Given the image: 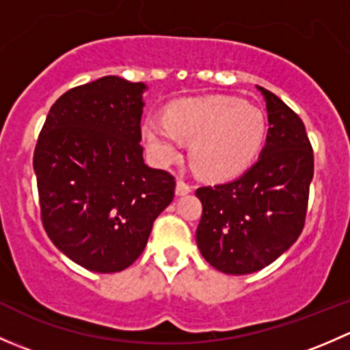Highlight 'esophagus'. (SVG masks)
Returning a JSON list of instances; mask_svg holds the SVG:
<instances>
[{"instance_id":"esophagus-1","label":"esophagus","mask_w":350,"mask_h":350,"mask_svg":"<svg viewBox=\"0 0 350 350\" xmlns=\"http://www.w3.org/2000/svg\"><path fill=\"white\" fill-rule=\"evenodd\" d=\"M193 191V186L188 185V183H185L183 179H178V183H176V196H185L188 195V193Z\"/></svg>"}]
</instances>
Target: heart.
Here are the masks:
<instances>
[{
    "label": "heart",
    "mask_w": 350,
    "mask_h": 350,
    "mask_svg": "<svg viewBox=\"0 0 350 350\" xmlns=\"http://www.w3.org/2000/svg\"><path fill=\"white\" fill-rule=\"evenodd\" d=\"M142 133L159 164L176 161L186 140L198 174L224 181L256 161L266 139V118L259 108L234 96L189 98L172 103L165 116H147Z\"/></svg>",
    "instance_id": "1"
}]
</instances>
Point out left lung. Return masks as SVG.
I'll return each mask as SVG.
<instances>
[{"instance_id": "left-lung-1", "label": "left lung", "mask_w": 350, "mask_h": 350, "mask_svg": "<svg viewBox=\"0 0 350 350\" xmlns=\"http://www.w3.org/2000/svg\"><path fill=\"white\" fill-rule=\"evenodd\" d=\"M267 109V137L256 164L241 178L196 189L203 204L196 243L225 274H252L284 254L305 225L313 150L299 116L256 86Z\"/></svg>"}]
</instances>
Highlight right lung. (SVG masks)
Instances as JSON below:
<instances>
[{"label": "right lung", "mask_w": 350, "mask_h": 350, "mask_svg": "<svg viewBox=\"0 0 350 350\" xmlns=\"http://www.w3.org/2000/svg\"><path fill=\"white\" fill-rule=\"evenodd\" d=\"M146 90L118 76L72 88L52 105L35 147L45 232L93 273L132 266L174 198V178L144 162Z\"/></svg>", "instance_id": "1"}]
</instances>
